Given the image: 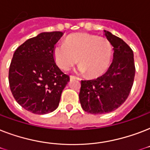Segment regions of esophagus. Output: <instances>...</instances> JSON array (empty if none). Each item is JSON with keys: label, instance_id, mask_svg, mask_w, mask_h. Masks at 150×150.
I'll return each instance as SVG.
<instances>
[{"label": "esophagus", "instance_id": "34e87169", "mask_svg": "<svg viewBox=\"0 0 150 150\" xmlns=\"http://www.w3.org/2000/svg\"><path fill=\"white\" fill-rule=\"evenodd\" d=\"M70 79H71V80H74V79L80 80V78L76 77V76H74V75H71V76H70Z\"/></svg>", "mask_w": 150, "mask_h": 150}]
</instances>
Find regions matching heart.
Wrapping results in <instances>:
<instances>
[{"label": "heart", "instance_id": "obj_1", "mask_svg": "<svg viewBox=\"0 0 150 150\" xmlns=\"http://www.w3.org/2000/svg\"><path fill=\"white\" fill-rule=\"evenodd\" d=\"M57 64L68 70L79 62L77 71L87 72L90 77L102 75L109 67L112 56V46L104 37L76 33L66 39L64 44H57L54 49Z\"/></svg>", "mask_w": 150, "mask_h": 150}]
</instances>
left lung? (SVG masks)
I'll list each match as a JSON object with an SVG mask.
<instances>
[{
  "label": "left lung",
  "instance_id": "left-lung-1",
  "mask_svg": "<svg viewBox=\"0 0 150 150\" xmlns=\"http://www.w3.org/2000/svg\"><path fill=\"white\" fill-rule=\"evenodd\" d=\"M103 32L113 47L111 64L100 77L81 81L80 103L85 111L92 114H107L124 103L130 93L135 74L132 50L123 40Z\"/></svg>",
  "mask_w": 150,
  "mask_h": 150
}]
</instances>
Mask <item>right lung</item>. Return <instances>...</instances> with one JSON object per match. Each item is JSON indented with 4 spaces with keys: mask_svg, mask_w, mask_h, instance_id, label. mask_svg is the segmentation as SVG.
<instances>
[{
    "mask_svg": "<svg viewBox=\"0 0 150 150\" xmlns=\"http://www.w3.org/2000/svg\"><path fill=\"white\" fill-rule=\"evenodd\" d=\"M62 32H45L27 40L14 53L8 80L20 106L33 114H45L57 108L70 77L55 63L54 49Z\"/></svg>",
    "mask_w": 150,
    "mask_h": 150,
    "instance_id": "right-lung-1",
    "label": "right lung"
}]
</instances>
